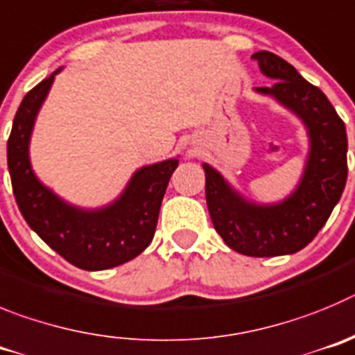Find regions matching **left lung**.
I'll use <instances>...</instances> for the list:
<instances>
[{
    "label": "left lung",
    "instance_id": "1",
    "mask_svg": "<svg viewBox=\"0 0 355 355\" xmlns=\"http://www.w3.org/2000/svg\"><path fill=\"white\" fill-rule=\"evenodd\" d=\"M270 86L254 88L277 101L306 127L309 150L295 189L276 203L242 196L216 168L203 162L205 196L216 232L228 248L248 257H281L301 251L315 239L347 184V130L324 92L288 62L269 51L253 54Z\"/></svg>",
    "mask_w": 355,
    "mask_h": 355
}]
</instances>
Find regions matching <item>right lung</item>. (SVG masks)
I'll use <instances>...</instances> for the list:
<instances>
[{
	"mask_svg": "<svg viewBox=\"0 0 355 355\" xmlns=\"http://www.w3.org/2000/svg\"><path fill=\"white\" fill-rule=\"evenodd\" d=\"M60 70L28 92L15 113L6 143L12 189L22 217L51 249L79 269L106 270L148 248L178 159L136 170L122 194L98 209H81L60 198L38 180L30 161L35 120Z\"/></svg>",
	"mask_w": 355,
	"mask_h": 355,
	"instance_id": "add662e5",
	"label": "right lung"
}]
</instances>
